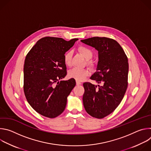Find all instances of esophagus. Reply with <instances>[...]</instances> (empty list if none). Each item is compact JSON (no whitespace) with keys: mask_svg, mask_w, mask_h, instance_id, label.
I'll list each match as a JSON object with an SVG mask.
<instances>
[{"mask_svg":"<svg viewBox=\"0 0 151 151\" xmlns=\"http://www.w3.org/2000/svg\"><path fill=\"white\" fill-rule=\"evenodd\" d=\"M76 85H81V82L78 81H76Z\"/></svg>","mask_w":151,"mask_h":151,"instance_id":"34e87169","label":"esophagus"}]
</instances>
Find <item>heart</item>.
Instances as JSON below:
<instances>
[{
	"label": "heart",
	"mask_w": 151,
	"mask_h": 151,
	"mask_svg": "<svg viewBox=\"0 0 151 151\" xmlns=\"http://www.w3.org/2000/svg\"><path fill=\"white\" fill-rule=\"evenodd\" d=\"M79 52L87 60V64L90 68L94 67V63L90 60L93 57V51L88 47L85 46H80L78 48ZM73 53L71 51L67 52L64 56V61L68 66H70L72 64ZM90 75V72L87 69H79L73 68L68 72V76L70 78L75 79L78 81H82L84 80Z\"/></svg>",
	"instance_id": "1"
}]
</instances>
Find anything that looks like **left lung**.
<instances>
[{"instance_id":"obj_1","label":"left lung","mask_w":151,"mask_h":151,"mask_svg":"<svg viewBox=\"0 0 151 151\" xmlns=\"http://www.w3.org/2000/svg\"><path fill=\"white\" fill-rule=\"evenodd\" d=\"M98 51L96 72L90 79L102 86L85 82L83 104L94 118L101 119L113 112L121 102L128 86V58L114 39L93 37L81 40Z\"/></svg>"}]
</instances>
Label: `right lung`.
Instances as JSON below:
<instances>
[{
  "label": "right lung",
  "instance_id": "1",
  "mask_svg": "<svg viewBox=\"0 0 151 151\" xmlns=\"http://www.w3.org/2000/svg\"><path fill=\"white\" fill-rule=\"evenodd\" d=\"M78 40L43 37L26 57L24 94L32 108L45 117L55 118L64 111L67 98L76 85L75 79L59 80L67 75L64 54Z\"/></svg>",
  "mask_w": 151,
  "mask_h": 151
}]
</instances>
